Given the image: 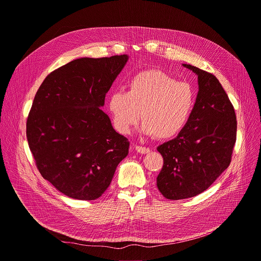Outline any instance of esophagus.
I'll return each mask as SVG.
<instances>
[{"label":"esophagus","mask_w":261,"mask_h":261,"mask_svg":"<svg viewBox=\"0 0 261 261\" xmlns=\"http://www.w3.org/2000/svg\"><path fill=\"white\" fill-rule=\"evenodd\" d=\"M135 150H136L138 153H142V154H147V153L150 152V149H149V148L142 147V146H135Z\"/></svg>","instance_id":"obj_1"}]
</instances>
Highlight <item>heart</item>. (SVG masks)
Listing matches in <instances>:
<instances>
[{
	"mask_svg": "<svg viewBox=\"0 0 261 261\" xmlns=\"http://www.w3.org/2000/svg\"><path fill=\"white\" fill-rule=\"evenodd\" d=\"M194 106L195 93L191 85L159 69L134 74L127 83L126 92L116 91L109 96V110L119 132L129 133L142 113V131L159 140L180 133Z\"/></svg>",
	"mask_w": 261,
	"mask_h": 261,
	"instance_id": "b5f03b06",
	"label": "heart"
}]
</instances>
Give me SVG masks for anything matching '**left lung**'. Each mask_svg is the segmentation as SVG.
<instances>
[{
  "instance_id": "left-lung-1",
  "label": "left lung",
  "mask_w": 261,
  "mask_h": 261,
  "mask_svg": "<svg viewBox=\"0 0 261 261\" xmlns=\"http://www.w3.org/2000/svg\"><path fill=\"white\" fill-rule=\"evenodd\" d=\"M182 66L198 76V93L185 129L158 147L164 166L156 185L171 200L196 196L217 179L231 163L237 131L234 107L216 76Z\"/></svg>"
}]
</instances>
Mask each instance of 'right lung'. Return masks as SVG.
I'll list each match as a JSON object with an SVG mask.
<instances>
[{"label": "right lung", "instance_id": "obj_1", "mask_svg": "<svg viewBox=\"0 0 261 261\" xmlns=\"http://www.w3.org/2000/svg\"><path fill=\"white\" fill-rule=\"evenodd\" d=\"M128 59L71 61L48 74L34 96L26 124L28 145L41 175L68 197L101 196L129 153L128 138L100 109Z\"/></svg>", "mask_w": 261, "mask_h": 261}]
</instances>
